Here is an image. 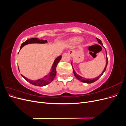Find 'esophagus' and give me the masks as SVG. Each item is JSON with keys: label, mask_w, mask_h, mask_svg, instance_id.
<instances>
[{"label": "esophagus", "mask_w": 126, "mask_h": 126, "mask_svg": "<svg viewBox=\"0 0 126 126\" xmlns=\"http://www.w3.org/2000/svg\"><path fill=\"white\" fill-rule=\"evenodd\" d=\"M69 54L70 55H71V56H72V55L74 54V51H72V50H70V51H69Z\"/></svg>", "instance_id": "obj_1"}]
</instances>
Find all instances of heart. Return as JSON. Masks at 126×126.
<instances>
[{
	"instance_id": "heart-1",
	"label": "heart",
	"mask_w": 126,
	"mask_h": 126,
	"mask_svg": "<svg viewBox=\"0 0 126 126\" xmlns=\"http://www.w3.org/2000/svg\"><path fill=\"white\" fill-rule=\"evenodd\" d=\"M82 38L80 37H74L69 39V41L71 43L74 44H78L82 41Z\"/></svg>"
}]
</instances>
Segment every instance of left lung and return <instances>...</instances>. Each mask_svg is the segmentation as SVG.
Here are the masks:
<instances>
[{
	"label": "left lung",
	"instance_id": "1",
	"mask_svg": "<svg viewBox=\"0 0 126 126\" xmlns=\"http://www.w3.org/2000/svg\"><path fill=\"white\" fill-rule=\"evenodd\" d=\"M97 39V40L98 41V44H100L102 46H102V42L101 41V40H100L99 39L97 38H96ZM105 51H106V66H105V67L104 68V70H103V71L101 72V73L99 75L98 77H95L93 79H87V78H84L83 77H81V76H80V75H79L78 74H77V73H76V71H75L74 68H73V66H72V62H71V65H72V69H73V72H74V74L75 76V77L77 78L78 80H79L81 82H84V83H93V82H94L96 81H97V80L101 76L103 75V74L104 73V72L105 71L106 69V68H107V64H108V58H107V51H106V50L105 49Z\"/></svg>",
	"mask_w": 126,
	"mask_h": 126
}]
</instances>
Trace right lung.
Returning <instances> with one entry per match:
<instances>
[{"mask_svg": "<svg viewBox=\"0 0 126 126\" xmlns=\"http://www.w3.org/2000/svg\"><path fill=\"white\" fill-rule=\"evenodd\" d=\"M47 43V40H43V39H39L37 38H30L28 40H27L26 41L24 42L21 45V47L20 48V49L23 47L24 46L28 45L29 44H45ZM62 59V56H59V57H57L54 60V62L53 63L52 67L51 68L50 71L49 73L44 76V77L41 78L40 79H39L38 80H33L29 79L27 78H26L25 76H24L22 75H21L22 77H23L26 81H27L28 82H29L31 84L35 85L36 86H45L46 85H47L49 84L50 82L52 81L54 79L55 76L56 75V67L57 64H58V63L60 62V60ZM19 71V69L18 68Z\"/></svg>", "mask_w": 126, "mask_h": 126, "instance_id": "right-lung-1", "label": "right lung"}]
</instances>
